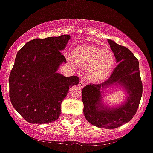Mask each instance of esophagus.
Masks as SVG:
<instances>
[{"mask_svg": "<svg viewBox=\"0 0 153 153\" xmlns=\"http://www.w3.org/2000/svg\"><path fill=\"white\" fill-rule=\"evenodd\" d=\"M85 86V82H84V81H83V80H80L79 81V88H83Z\"/></svg>", "mask_w": 153, "mask_h": 153, "instance_id": "esophagus-1", "label": "esophagus"}]
</instances>
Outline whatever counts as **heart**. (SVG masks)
<instances>
[{
  "label": "heart",
  "mask_w": 153,
  "mask_h": 153,
  "mask_svg": "<svg viewBox=\"0 0 153 153\" xmlns=\"http://www.w3.org/2000/svg\"><path fill=\"white\" fill-rule=\"evenodd\" d=\"M73 59L78 65L86 68V76L98 82L109 74L115 63V58L109 49L96 47H80L73 52Z\"/></svg>",
  "instance_id": "heart-1"
}]
</instances>
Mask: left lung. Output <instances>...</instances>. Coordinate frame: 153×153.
I'll return each mask as SVG.
<instances>
[{"mask_svg": "<svg viewBox=\"0 0 153 153\" xmlns=\"http://www.w3.org/2000/svg\"><path fill=\"white\" fill-rule=\"evenodd\" d=\"M108 42L117 65L106 81L85 86L82 91V99L84 115L89 123L99 128H115L127 123L134 116L141 99L143 85L138 60L134 54L114 41L108 40ZM114 83L123 86L129 96L123 106L110 110L102 105L100 91Z\"/></svg>", "mask_w": 153, "mask_h": 153, "instance_id": "8db88e82", "label": "left lung"}]
</instances>
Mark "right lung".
Returning a JSON list of instances; mask_svg holds the SVG:
<instances>
[{
    "instance_id": "1",
    "label": "right lung",
    "mask_w": 153,
    "mask_h": 153,
    "mask_svg": "<svg viewBox=\"0 0 153 153\" xmlns=\"http://www.w3.org/2000/svg\"><path fill=\"white\" fill-rule=\"evenodd\" d=\"M69 35L35 39L17 53L9 77L10 99L15 109L30 123H50L61 114V103L77 76L57 73L66 59L62 54Z\"/></svg>"
}]
</instances>
